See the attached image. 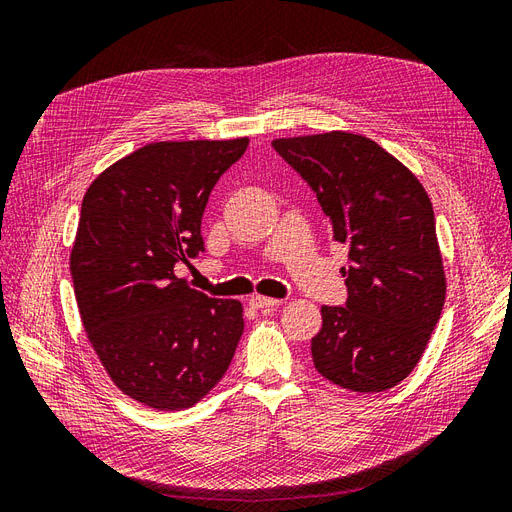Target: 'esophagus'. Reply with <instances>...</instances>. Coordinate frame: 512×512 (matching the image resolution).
<instances>
[{"mask_svg":"<svg viewBox=\"0 0 512 512\" xmlns=\"http://www.w3.org/2000/svg\"><path fill=\"white\" fill-rule=\"evenodd\" d=\"M282 301L280 299H271V297H260V294H256V297L250 299V305L256 307V309H273L280 305Z\"/></svg>","mask_w":512,"mask_h":512,"instance_id":"34e87169","label":"esophagus"}]
</instances>
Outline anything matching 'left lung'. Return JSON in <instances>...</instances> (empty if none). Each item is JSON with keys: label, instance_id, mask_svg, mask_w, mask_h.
<instances>
[{"label": "left lung", "instance_id": "1", "mask_svg": "<svg viewBox=\"0 0 512 512\" xmlns=\"http://www.w3.org/2000/svg\"><path fill=\"white\" fill-rule=\"evenodd\" d=\"M273 149L316 194L333 241L348 245V299L322 305L316 371L356 393L391 389L421 361L444 307L431 200L404 164L359 134L277 138Z\"/></svg>", "mask_w": 512, "mask_h": 512}]
</instances>
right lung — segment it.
Returning <instances> with one entry per match:
<instances>
[{"label": "right lung", "mask_w": 512, "mask_h": 512, "mask_svg": "<svg viewBox=\"0 0 512 512\" xmlns=\"http://www.w3.org/2000/svg\"><path fill=\"white\" fill-rule=\"evenodd\" d=\"M245 149L247 138L151 143L83 198L70 254L83 327L106 374L145 406H194L235 356L241 303L192 290L175 265L205 252L209 194Z\"/></svg>", "instance_id": "obj_1"}]
</instances>
